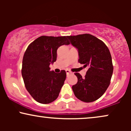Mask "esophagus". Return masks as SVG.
<instances>
[{
    "label": "esophagus",
    "mask_w": 131,
    "mask_h": 131,
    "mask_svg": "<svg viewBox=\"0 0 131 131\" xmlns=\"http://www.w3.org/2000/svg\"><path fill=\"white\" fill-rule=\"evenodd\" d=\"M66 73H67V75H68V74H70V73H71V72L70 70H66Z\"/></svg>",
    "instance_id": "1"
}]
</instances>
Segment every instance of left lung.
Returning <instances> with one entry per match:
<instances>
[{
    "mask_svg": "<svg viewBox=\"0 0 131 131\" xmlns=\"http://www.w3.org/2000/svg\"><path fill=\"white\" fill-rule=\"evenodd\" d=\"M78 50V62L88 67L84 78L75 73L78 82L73 85L74 94L84 102L95 101L106 91L110 84L113 66L108 48L102 40L89 34L67 36Z\"/></svg>",
    "mask_w": 131,
    "mask_h": 131,
    "instance_id": "left-lung-1",
    "label": "left lung"
}]
</instances>
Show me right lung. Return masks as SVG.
I'll list each match as a JSON object with an SVG mask.
<instances>
[{
    "mask_svg": "<svg viewBox=\"0 0 131 131\" xmlns=\"http://www.w3.org/2000/svg\"><path fill=\"white\" fill-rule=\"evenodd\" d=\"M67 36H42L28 46L24 54L21 74L27 91L36 101L50 103L57 99L67 77L64 70L50 71L57 60L58 48L69 45Z\"/></svg>",
    "mask_w": 131,
    "mask_h": 131,
    "instance_id": "obj_1",
    "label": "right lung"
}]
</instances>
